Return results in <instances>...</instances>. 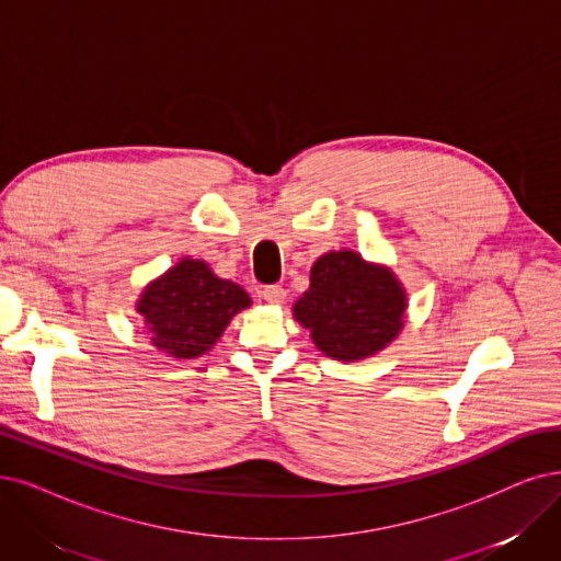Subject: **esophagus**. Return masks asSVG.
Instances as JSON below:
<instances>
[{"instance_id": "obj_1", "label": "esophagus", "mask_w": 561, "mask_h": 561, "mask_svg": "<svg viewBox=\"0 0 561 561\" xmlns=\"http://www.w3.org/2000/svg\"><path fill=\"white\" fill-rule=\"evenodd\" d=\"M262 297H264V301H268V304H283L285 301V289L280 287V285H266L264 289H262Z\"/></svg>"}]
</instances>
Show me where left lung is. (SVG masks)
Here are the masks:
<instances>
[{
    "mask_svg": "<svg viewBox=\"0 0 561 561\" xmlns=\"http://www.w3.org/2000/svg\"><path fill=\"white\" fill-rule=\"evenodd\" d=\"M405 306L391 272L339 251L312 264L310 287L295 304V318L327 356L356 362L396 339Z\"/></svg>",
    "mask_w": 561,
    "mask_h": 561,
    "instance_id": "1",
    "label": "left lung"
}]
</instances>
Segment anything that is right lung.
<instances>
[{
	"mask_svg": "<svg viewBox=\"0 0 561 561\" xmlns=\"http://www.w3.org/2000/svg\"><path fill=\"white\" fill-rule=\"evenodd\" d=\"M245 306L251 297L239 285L216 278L203 260H182L145 289L138 312L156 347L193 358L205 354Z\"/></svg>",
	"mask_w": 561,
	"mask_h": 561,
	"instance_id": "right-lung-1",
	"label": "right lung"
}]
</instances>
